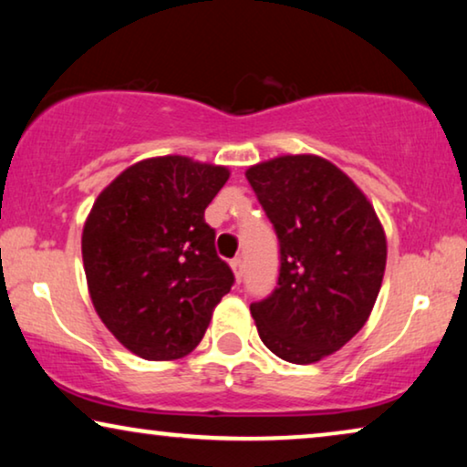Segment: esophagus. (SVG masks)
Listing matches in <instances>:
<instances>
[{
  "mask_svg": "<svg viewBox=\"0 0 467 467\" xmlns=\"http://www.w3.org/2000/svg\"><path fill=\"white\" fill-rule=\"evenodd\" d=\"M232 270H234V274H235V280H242V276H244V261H242L240 257H235L234 261H232Z\"/></svg>",
  "mask_w": 467,
  "mask_h": 467,
  "instance_id": "esophagus-1",
  "label": "esophagus"
}]
</instances>
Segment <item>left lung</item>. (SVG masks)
Returning a JSON list of instances; mask_svg holds the SVG:
<instances>
[{"mask_svg":"<svg viewBox=\"0 0 467 467\" xmlns=\"http://www.w3.org/2000/svg\"><path fill=\"white\" fill-rule=\"evenodd\" d=\"M246 178L280 251L276 286L251 304L259 337L289 363L321 361L374 308L385 276V232L361 189L323 157H276L248 168Z\"/></svg>","mask_w":467,"mask_h":467,"instance_id":"1","label":"left lung"}]
</instances>
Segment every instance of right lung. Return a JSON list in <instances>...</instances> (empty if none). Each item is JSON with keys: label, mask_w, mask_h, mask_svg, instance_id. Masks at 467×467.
I'll use <instances>...</instances> for the list:
<instances>
[{"label": "right lung", "mask_w": 467, "mask_h": 467, "mask_svg": "<svg viewBox=\"0 0 467 467\" xmlns=\"http://www.w3.org/2000/svg\"><path fill=\"white\" fill-rule=\"evenodd\" d=\"M229 170L168 155L144 159L114 178L82 229L91 302L133 355L170 361L206 334L234 272L214 248L203 210Z\"/></svg>", "instance_id": "add662e5"}]
</instances>
